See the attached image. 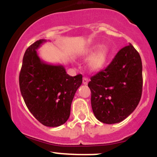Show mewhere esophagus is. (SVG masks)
<instances>
[{
  "label": "esophagus",
  "instance_id": "esophagus-1",
  "mask_svg": "<svg viewBox=\"0 0 157 157\" xmlns=\"http://www.w3.org/2000/svg\"><path fill=\"white\" fill-rule=\"evenodd\" d=\"M88 81H89V79L87 78V77H84L83 80H82V82H83L84 85H87V84L88 83Z\"/></svg>",
  "mask_w": 157,
  "mask_h": 157
}]
</instances>
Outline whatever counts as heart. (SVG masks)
I'll return each mask as SVG.
<instances>
[{
    "label": "heart",
    "mask_w": 157,
    "mask_h": 157,
    "mask_svg": "<svg viewBox=\"0 0 157 157\" xmlns=\"http://www.w3.org/2000/svg\"><path fill=\"white\" fill-rule=\"evenodd\" d=\"M108 56V50L106 47L101 46H94L85 55V59L88 61V68L91 71H99L105 66Z\"/></svg>",
    "instance_id": "heart-1"
}]
</instances>
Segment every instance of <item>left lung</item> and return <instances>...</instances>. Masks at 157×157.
Instances as JSON below:
<instances>
[{
    "mask_svg": "<svg viewBox=\"0 0 157 157\" xmlns=\"http://www.w3.org/2000/svg\"><path fill=\"white\" fill-rule=\"evenodd\" d=\"M93 113L101 122L119 123L139 104L143 89L142 62L131 44L122 48L104 70L91 77Z\"/></svg>",
    "mask_w": 157,
    "mask_h": 157,
    "instance_id": "1",
    "label": "left lung"
}]
</instances>
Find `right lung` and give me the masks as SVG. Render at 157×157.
Returning a JSON list of instances; mask_svg holds the SVG:
<instances>
[{
    "instance_id": "right-lung-1",
    "label": "right lung",
    "mask_w": 157,
    "mask_h": 157,
    "mask_svg": "<svg viewBox=\"0 0 157 157\" xmlns=\"http://www.w3.org/2000/svg\"><path fill=\"white\" fill-rule=\"evenodd\" d=\"M46 41L37 40L26 49L20 72V88L26 107L37 121L46 127H59L69 119L82 75L70 76L63 66L40 59L36 49Z\"/></svg>"
}]
</instances>
